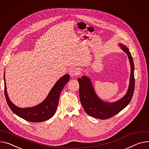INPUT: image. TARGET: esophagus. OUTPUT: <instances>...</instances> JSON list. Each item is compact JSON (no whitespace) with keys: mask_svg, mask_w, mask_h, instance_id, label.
Listing matches in <instances>:
<instances>
[{"mask_svg":"<svg viewBox=\"0 0 149 149\" xmlns=\"http://www.w3.org/2000/svg\"><path fill=\"white\" fill-rule=\"evenodd\" d=\"M69 74L70 75L71 77H74L78 75V69L75 68H72L69 71Z\"/></svg>","mask_w":149,"mask_h":149,"instance_id":"obj_1","label":"esophagus"}]
</instances>
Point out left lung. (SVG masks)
<instances>
[{
	"label": "left lung",
	"instance_id": "8db88e82",
	"mask_svg": "<svg viewBox=\"0 0 149 149\" xmlns=\"http://www.w3.org/2000/svg\"><path fill=\"white\" fill-rule=\"evenodd\" d=\"M119 45L124 52L127 54L131 65L130 85L126 95L120 100L111 103L104 102L95 93L90 78L87 76H83L81 78L78 79L80 84L79 95L84 110L87 114L100 119H107L121 111L130 104L134 94L135 78L132 57L126 46L122 44H120Z\"/></svg>",
	"mask_w": 149,
	"mask_h": 149
}]
</instances>
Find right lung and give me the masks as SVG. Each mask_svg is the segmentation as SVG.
I'll list each match as a JSON object with an SVG mask.
<instances>
[{
    "label": "right lung",
    "mask_w": 149,
    "mask_h": 149,
    "mask_svg": "<svg viewBox=\"0 0 149 149\" xmlns=\"http://www.w3.org/2000/svg\"><path fill=\"white\" fill-rule=\"evenodd\" d=\"M5 95L7 104L11 110L16 115L31 122H41L52 118L55 114L57 108L59 97L65 84L69 81V74L61 77L54 85L45 100L33 107L19 108L15 105L9 100L6 91V81L4 74Z\"/></svg>",
    "instance_id": "add662e5"
}]
</instances>
